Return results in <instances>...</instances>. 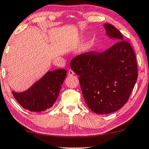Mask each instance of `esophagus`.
<instances>
[{
    "mask_svg": "<svg viewBox=\"0 0 149 149\" xmlns=\"http://www.w3.org/2000/svg\"><path fill=\"white\" fill-rule=\"evenodd\" d=\"M74 74V72L72 70H69L68 71V75L69 76H72Z\"/></svg>",
    "mask_w": 149,
    "mask_h": 149,
    "instance_id": "esophagus-1",
    "label": "esophagus"
}]
</instances>
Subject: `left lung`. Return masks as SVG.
<instances>
[{
    "label": "left lung",
    "mask_w": 149,
    "mask_h": 149,
    "mask_svg": "<svg viewBox=\"0 0 149 149\" xmlns=\"http://www.w3.org/2000/svg\"><path fill=\"white\" fill-rule=\"evenodd\" d=\"M104 26L116 43L102 53H84L70 62L72 70L79 75L86 104L92 112L101 114L117 111L127 102L138 77L130 44L114 26L106 23Z\"/></svg>",
    "instance_id": "1"
}]
</instances>
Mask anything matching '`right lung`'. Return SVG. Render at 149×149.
<instances>
[{
  "label": "right lung",
  "instance_id": "add662e5",
  "mask_svg": "<svg viewBox=\"0 0 149 149\" xmlns=\"http://www.w3.org/2000/svg\"><path fill=\"white\" fill-rule=\"evenodd\" d=\"M67 75L64 69L47 72L23 92L12 91L13 95L23 108L31 112H43L50 108L55 102Z\"/></svg>",
  "mask_w": 149,
  "mask_h": 149
}]
</instances>
